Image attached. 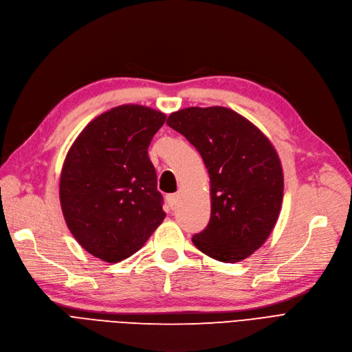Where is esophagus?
<instances>
[{
	"instance_id": "esophagus-1",
	"label": "esophagus",
	"mask_w": 352,
	"mask_h": 352,
	"mask_svg": "<svg viewBox=\"0 0 352 352\" xmlns=\"http://www.w3.org/2000/svg\"><path fill=\"white\" fill-rule=\"evenodd\" d=\"M166 199H167V204H168V206H170L172 209H175V208H176V205H177V201H179V195H177V193L168 195Z\"/></svg>"
}]
</instances>
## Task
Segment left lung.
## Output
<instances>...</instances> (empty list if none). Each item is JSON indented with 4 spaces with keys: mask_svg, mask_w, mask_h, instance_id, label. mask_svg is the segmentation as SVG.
<instances>
[{
    "mask_svg": "<svg viewBox=\"0 0 352 352\" xmlns=\"http://www.w3.org/2000/svg\"><path fill=\"white\" fill-rule=\"evenodd\" d=\"M166 124L199 151L210 182V218L192 243L208 257L238 263L258 250L283 202L278 154L254 124L225 107H189Z\"/></svg>",
    "mask_w": 352,
    "mask_h": 352,
    "instance_id": "8db88e82",
    "label": "left lung"
}]
</instances>
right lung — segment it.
Masks as SVG:
<instances>
[{"label":"right lung","instance_id":"right-lung-1","mask_svg":"<svg viewBox=\"0 0 352 352\" xmlns=\"http://www.w3.org/2000/svg\"><path fill=\"white\" fill-rule=\"evenodd\" d=\"M166 114L125 104L94 118L70 146L60 172L63 218L89 254L120 263L163 222V198L147 148Z\"/></svg>","mask_w":352,"mask_h":352}]
</instances>
